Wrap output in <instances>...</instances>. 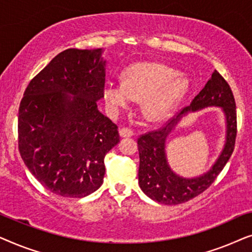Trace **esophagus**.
I'll list each match as a JSON object with an SVG mask.
<instances>
[{"label": "esophagus", "instance_id": "1", "mask_svg": "<svg viewBox=\"0 0 252 252\" xmlns=\"http://www.w3.org/2000/svg\"><path fill=\"white\" fill-rule=\"evenodd\" d=\"M119 134H120V136H122V137H130V136L134 135V132L132 129L127 128V127H124V128H120Z\"/></svg>", "mask_w": 252, "mask_h": 252}]
</instances>
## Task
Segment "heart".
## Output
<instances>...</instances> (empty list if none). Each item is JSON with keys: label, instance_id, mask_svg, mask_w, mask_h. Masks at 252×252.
Instances as JSON below:
<instances>
[{"label": "heart", "instance_id": "b5f03b06", "mask_svg": "<svg viewBox=\"0 0 252 252\" xmlns=\"http://www.w3.org/2000/svg\"><path fill=\"white\" fill-rule=\"evenodd\" d=\"M190 89V81L184 74L164 64L143 62L128 66L124 81L109 80L103 87L106 105L118 113L128 108L134 99H141L143 116L153 123L167 119Z\"/></svg>", "mask_w": 252, "mask_h": 252}]
</instances>
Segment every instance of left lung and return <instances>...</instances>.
Masks as SVG:
<instances>
[{
	"label": "left lung",
	"instance_id": "8db88e82",
	"mask_svg": "<svg viewBox=\"0 0 252 252\" xmlns=\"http://www.w3.org/2000/svg\"><path fill=\"white\" fill-rule=\"evenodd\" d=\"M206 107H220L225 116L226 135L222 153L213 166L197 177L186 178L171 170L166 157V140L182 118ZM236 137V106L232 89L218 71L192 99L191 104L171 119L163 128L140 136L139 185L148 197L160 204L175 205L196 197L213 184L232 156Z\"/></svg>",
	"mask_w": 252,
	"mask_h": 252
}]
</instances>
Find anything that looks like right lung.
<instances>
[{
  "label": "right lung",
  "mask_w": 252,
  "mask_h": 252,
  "mask_svg": "<svg viewBox=\"0 0 252 252\" xmlns=\"http://www.w3.org/2000/svg\"><path fill=\"white\" fill-rule=\"evenodd\" d=\"M102 48L66 49L27 86L18 113L24 163L54 194L81 198L97 190L118 127L97 108L105 82Z\"/></svg>",
  "instance_id": "right-lung-1"
}]
</instances>
